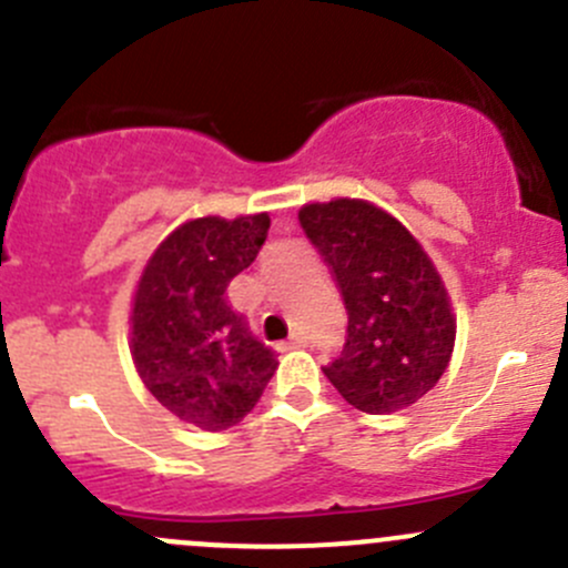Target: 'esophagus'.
I'll return each mask as SVG.
<instances>
[{
  "label": "esophagus",
  "mask_w": 568,
  "mask_h": 568,
  "mask_svg": "<svg viewBox=\"0 0 568 568\" xmlns=\"http://www.w3.org/2000/svg\"><path fill=\"white\" fill-rule=\"evenodd\" d=\"M305 343H307V337L302 335V332H294V335H291L288 341H285L280 348H283V352H288V348H302V346H305Z\"/></svg>",
  "instance_id": "obj_1"
}]
</instances>
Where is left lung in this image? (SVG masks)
Returning <instances> with one entry per match:
<instances>
[{
	"label": "left lung",
	"mask_w": 568,
	"mask_h": 568,
	"mask_svg": "<svg viewBox=\"0 0 568 568\" xmlns=\"http://www.w3.org/2000/svg\"><path fill=\"white\" fill-rule=\"evenodd\" d=\"M300 225L329 263L348 313L346 343L324 376L368 415L406 409L432 390L454 354L448 291L409 231L365 200L311 203Z\"/></svg>",
	"instance_id": "obj_1"
}]
</instances>
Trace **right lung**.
Returning a JSON list of instances; mask_svg holds the SVG:
<instances>
[{
    "instance_id": "obj_1",
    "label": "right lung",
    "mask_w": 568,
    "mask_h": 568,
    "mask_svg": "<svg viewBox=\"0 0 568 568\" xmlns=\"http://www.w3.org/2000/svg\"><path fill=\"white\" fill-rule=\"evenodd\" d=\"M266 236L268 214L192 220L159 244L136 285V374L164 409L203 432L244 420L277 371V354L252 335L225 294Z\"/></svg>"
}]
</instances>
